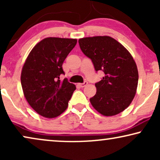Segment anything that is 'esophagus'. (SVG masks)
<instances>
[{
	"label": "esophagus",
	"mask_w": 160,
	"mask_h": 160,
	"mask_svg": "<svg viewBox=\"0 0 160 160\" xmlns=\"http://www.w3.org/2000/svg\"><path fill=\"white\" fill-rule=\"evenodd\" d=\"M87 84H88V82H84V83H80V84H78V86H79L80 87H84L87 86Z\"/></svg>",
	"instance_id": "esophagus-1"
}]
</instances>
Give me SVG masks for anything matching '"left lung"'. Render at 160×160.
Listing matches in <instances>:
<instances>
[{"label": "left lung", "mask_w": 160, "mask_h": 160, "mask_svg": "<svg viewBox=\"0 0 160 160\" xmlns=\"http://www.w3.org/2000/svg\"><path fill=\"white\" fill-rule=\"evenodd\" d=\"M78 43L83 53L91 59L95 71L105 73L95 84L97 92L90 98L92 106L106 117L125 110L135 97L138 82L136 63L130 52L107 36L80 38Z\"/></svg>", "instance_id": "1"}]
</instances>
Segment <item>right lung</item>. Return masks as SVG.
Returning a JSON list of instances; mask_svg holds the SVG:
<instances>
[{"label": "right lung", "mask_w": 160, "mask_h": 160, "mask_svg": "<svg viewBox=\"0 0 160 160\" xmlns=\"http://www.w3.org/2000/svg\"><path fill=\"white\" fill-rule=\"evenodd\" d=\"M77 40L49 37L38 42L28 54L21 73L24 95L32 109L47 118L66 110L76 86L64 78L62 63Z\"/></svg>", "instance_id": "right-lung-1"}]
</instances>
